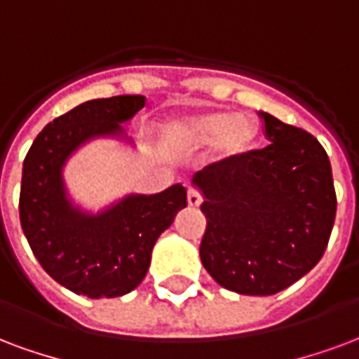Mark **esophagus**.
Listing matches in <instances>:
<instances>
[{"instance_id":"obj_1","label":"esophagus","mask_w":359,"mask_h":359,"mask_svg":"<svg viewBox=\"0 0 359 359\" xmlns=\"http://www.w3.org/2000/svg\"><path fill=\"white\" fill-rule=\"evenodd\" d=\"M201 201H203V196H201L200 190L190 188V190H188V205L198 207V205H201Z\"/></svg>"}]
</instances>
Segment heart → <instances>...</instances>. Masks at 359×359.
<instances>
[{"label":"heart","instance_id":"1","mask_svg":"<svg viewBox=\"0 0 359 359\" xmlns=\"http://www.w3.org/2000/svg\"><path fill=\"white\" fill-rule=\"evenodd\" d=\"M167 142L179 150H201L215 144L222 158H238L247 152L255 139V126L243 116L201 114L175 119L165 127Z\"/></svg>","mask_w":359,"mask_h":359}]
</instances>
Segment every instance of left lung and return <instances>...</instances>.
I'll use <instances>...</instances> for the list:
<instances>
[{"instance_id": "1", "label": "left lung", "mask_w": 359, "mask_h": 359, "mask_svg": "<svg viewBox=\"0 0 359 359\" xmlns=\"http://www.w3.org/2000/svg\"><path fill=\"white\" fill-rule=\"evenodd\" d=\"M270 144L207 165L192 182L203 194L205 270L240 294H274L320 262L337 213L331 163L301 127L261 112Z\"/></svg>"}]
</instances>
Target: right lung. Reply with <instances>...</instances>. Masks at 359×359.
<instances>
[{
	"label": "right lung",
	"mask_w": 359,
	"mask_h": 359,
	"mask_svg": "<svg viewBox=\"0 0 359 359\" xmlns=\"http://www.w3.org/2000/svg\"><path fill=\"white\" fill-rule=\"evenodd\" d=\"M142 95L95 98L53 119L22 163L18 213L32 251L47 274L89 299L121 297L144 280L154 243L187 207V188L131 194L97 215L68 200L62 167L87 140L123 137L119 123L144 108Z\"/></svg>",
	"instance_id": "right-lung-1"
}]
</instances>
